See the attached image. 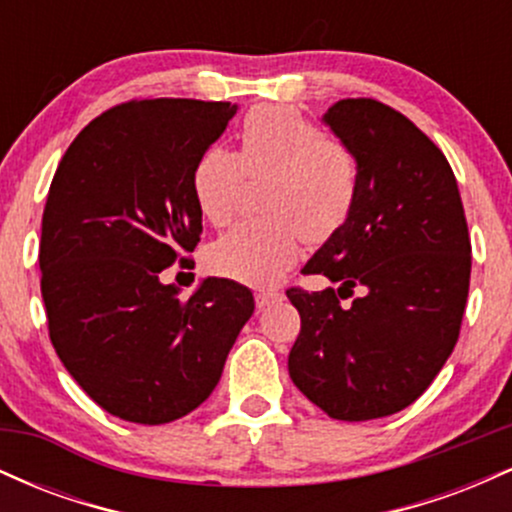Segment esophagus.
Here are the masks:
<instances>
[{
    "label": "esophagus",
    "instance_id": "esophagus-1",
    "mask_svg": "<svg viewBox=\"0 0 512 512\" xmlns=\"http://www.w3.org/2000/svg\"><path fill=\"white\" fill-rule=\"evenodd\" d=\"M255 301H257V308L264 310V308H269V305H272V303L281 301V293L279 291H264V289H260V291L255 293Z\"/></svg>",
    "mask_w": 512,
    "mask_h": 512
}]
</instances>
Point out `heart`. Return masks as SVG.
Wrapping results in <instances>:
<instances>
[{
	"label": "heart",
	"instance_id": "heart-1",
	"mask_svg": "<svg viewBox=\"0 0 512 512\" xmlns=\"http://www.w3.org/2000/svg\"><path fill=\"white\" fill-rule=\"evenodd\" d=\"M240 151L209 146L192 170L202 216L226 226L236 216L245 175L269 178L260 219L240 221L207 252L209 267L248 284H274L296 264L303 240L325 243L351 216L361 168L351 146L325 134L289 105L245 115Z\"/></svg>",
	"mask_w": 512,
	"mask_h": 512
}]
</instances>
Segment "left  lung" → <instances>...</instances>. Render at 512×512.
I'll return each instance as SVG.
<instances>
[{
  "mask_svg": "<svg viewBox=\"0 0 512 512\" xmlns=\"http://www.w3.org/2000/svg\"><path fill=\"white\" fill-rule=\"evenodd\" d=\"M322 122L351 146L361 182L351 216L303 269L339 289L286 291L301 313L289 375L332 419H383L424 395L455 349L467 219L448 158L395 108L346 98ZM354 288L362 296L339 304Z\"/></svg>",
  "mask_w": 512,
  "mask_h": 512,
  "instance_id": "obj_1",
  "label": "left lung"
}]
</instances>
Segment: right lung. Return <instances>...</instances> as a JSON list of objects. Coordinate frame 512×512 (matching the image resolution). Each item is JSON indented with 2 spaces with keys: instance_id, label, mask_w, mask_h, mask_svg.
Masks as SVG:
<instances>
[{
  "instance_id": "right-lung-1",
  "label": "right lung",
  "mask_w": 512,
  "mask_h": 512,
  "mask_svg": "<svg viewBox=\"0 0 512 512\" xmlns=\"http://www.w3.org/2000/svg\"><path fill=\"white\" fill-rule=\"evenodd\" d=\"M236 110L190 98L115 105L81 129L52 178L38 255L50 339L117 419L158 426L197 409L255 310L231 279L209 276L187 301L161 281L197 248L192 170Z\"/></svg>"
}]
</instances>
